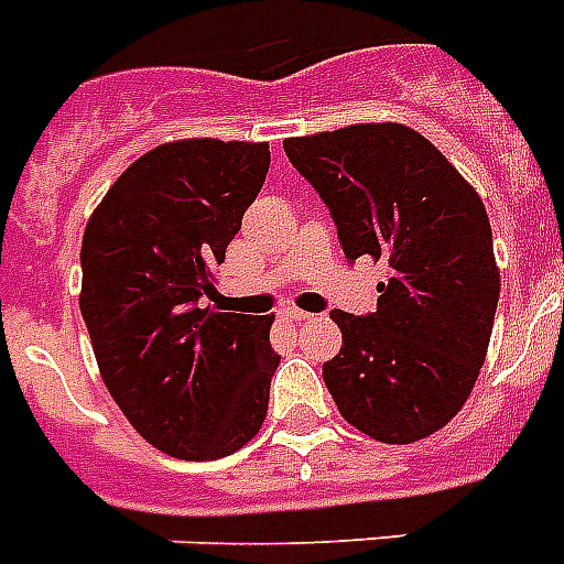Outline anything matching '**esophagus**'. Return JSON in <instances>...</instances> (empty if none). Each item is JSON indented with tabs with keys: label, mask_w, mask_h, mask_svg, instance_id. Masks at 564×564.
<instances>
[{
	"label": "esophagus",
	"mask_w": 564,
	"mask_h": 564,
	"mask_svg": "<svg viewBox=\"0 0 564 564\" xmlns=\"http://www.w3.org/2000/svg\"><path fill=\"white\" fill-rule=\"evenodd\" d=\"M282 317L294 319V323H303V319H311V314L308 311H300V308H285L282 311Z\"/></svg>",
	"instance_id": "1"
}]
</instances>
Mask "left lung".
Returning <instances> with one entry per match:
<instances>
[{"instance_id":"left-lung-1","label":"left lung","mask_w":564,"mask_h":564,"mask_svg":"<svg viewBox=\"0 0 564 564\" xmlns=\"http://www.w3.org/2000/svg\"><path fill=\"white\" fill-rule=\"evenodd\" d=\"M346 259L387 268L367 317L332 311L344 346L323 364L340 416L378 443L448 425L475 387L501 294L484 200L422 133L393 121L285 139Z\"/></svg>"}]
</instances>
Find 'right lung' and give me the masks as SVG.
Listing matches in <instances>:
<instances>
[{"label": "right lung", "mask_w": 564, "mask_h": 564, "mask_svg": "<svg viewBox=\"0 0 564 564\" xmlns=\"http://www.w3.org/2000/svg\"><path fill=\"white\" fill-rule=\"evenodd\" d=\"M268 165V142H165L112 183L84 229L80 314L104 384L180 460L227 457L268 416L273 317L204 305Z\"/></svg>", "instance_id": "obj_1"}]
</instances>
